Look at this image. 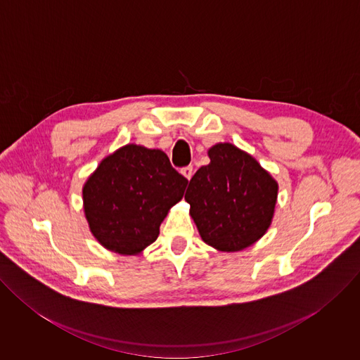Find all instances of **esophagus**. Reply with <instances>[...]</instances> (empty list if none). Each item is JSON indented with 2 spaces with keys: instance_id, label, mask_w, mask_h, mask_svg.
<instances>
[{
  "instance_id": "1",
  "label": "esophagus",
  "mask_w": 360,
  "mask_h": 360,
  "mask_svg": "<svg viewBox=\"0 0 360 360\" xmlns=\"http://www.w3.org/2000/svg\"><path fill=\"white\" fill-rule=\"evenodd\" d=\"M181 174L189 181L192 178V175H193V168L192 167H185V168L181 169Z\"/></svg>"
}]
</instances>
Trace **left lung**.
<instances>
[{
	"instance_id": "8db88e82",
	"label": "left lung",
	"mask_w": 360,
	"mask_h": 360,
	"mask_svg": "<svg viewBox=\"0 0 360 360\" xmlns=\"http://www.w3.org/2000/svg\"><path fill=\"white\" fill-rule=\"evenodd\" d=\"M185 193L200 238L224 252L242 250L268 231L278 196L276 181L232 143L208 150Z\"/></svg>"
}]
</instances>
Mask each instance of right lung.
<instances>
[{"mask_svg":"<svg viewBox=\"0 0 360 360\" xmlns=\"http://www.w3.org/2000/svg\"><path fill=\"white\" fill-rule=\"evenodd\" d=\"M188 179L167 153L127 145L99 164L84 185V210L98 242L135 255L155 242L169 208L184 196Z\"/></svg>","mask_w":360,"mask_h":360,"instance_id":"1","label":"right lung"}]
</instances>
